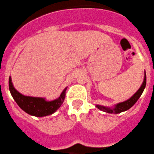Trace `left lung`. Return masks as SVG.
I'll use <instances>...</instances> for the list:
<instances>
[{"instance_id":"left-lung-1","label":"left lung","mask_w":154,"mask_h":154,"mask_svg":"<svg viewBox=\"0 0 154 154\" xmlns=\"http://www.w3.org/2000/svg\"><path fill=\"white\" fill-rule=\"evenodd\" d=\"M146 73H144V78H143V81L142 84H141L140 87L139 88L137 92L131 97L130 99L127 100L126 101L121 102V103H118L116 105H114L113 107H108V106H101V105H96V107H97L99 110L104 111L106 113H120L121 112L126 111V110H129L130 108L132 107L136 102L138 100L140 97L141 94L143 92L146 87Z\"/></svg>"}]
</instances>
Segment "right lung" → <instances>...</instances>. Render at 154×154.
<instances>
[{"instance_id":"1","label":"right lung","mask_w":154,"mask_h":154,"mask_svg":"<svg viewBox=\"0 0 154 154\" xmlns=\"http://www.w3.org/2000/svg\"><path fill=\"white\" fill-rule=\"evenodd\" d=\"M9 90L17 105L24 112L31 116L42 117L53 114L60 108L65 98L67 87L62 91L60 97L54 100L48 101L44 97L25 96L19 93L14 88L11 77H9Z\"/></svg>"}]
</instances>
